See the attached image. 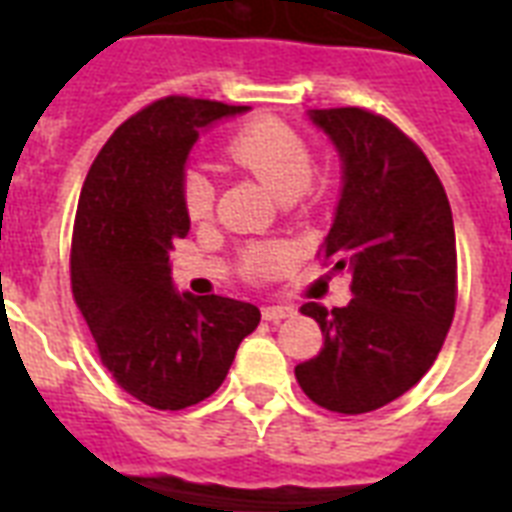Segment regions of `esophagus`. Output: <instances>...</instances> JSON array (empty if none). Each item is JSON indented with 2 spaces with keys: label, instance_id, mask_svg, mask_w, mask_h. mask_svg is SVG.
I'll list each match as a JSON object with an SVG mask.
<instances>
[{
  "label": "esophagus",
  "instance_id": "obj_1",
  "mask_svg": "<svg viewBox=\"0 0 512 512\" xmlns=\"http://www.w3.org/2000/svg\"><path fill=\"white\" fill-rule=\"evenodd\" d=\"M295 313H297V308H292V305H263V319L265 321L292 319Z\"/></svg>",
  "mask_w": 512,
  "mask_h": 512
}]
</instances>
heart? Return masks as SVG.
I'll list each match as a JSON object with an SVG mask.
<instances>
[{
    "label": "heart",
    "mask_w": 512,
    "mask_h": 512,
    "mask_svg": "<svg viewBox=\"0 0 512 512\" xmlns=\"http://www.w3.org/2000/svg\"><path fill=\"white\" fill-rule=\"evenodd\" d=\"M223 156L241 170L252 172L279 199H308L316 193L311 180L313 151L308 140L276 116H255L225 140ZM183 209L191 220L212 212L215 191L201 172L183 177ZM292 247L284 241H255L241 255V273L252 281H271L292 265Z\"/></svg>",
    "instance_id": "b5f03b06"
}]
</instances>
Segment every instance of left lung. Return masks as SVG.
Returning <instances> with one entry per match:
<instances>
[{
	"label": "left lung",
	"mask_w": 512,
	"mask_h": 512,
	"mask_svg": "<svg viewBox=\"0 0 512 512\" xmlns=\"http://www.w3.org/2000/svg\"><path fill=\"white\" fill-rule=\"evenodd\" d=\"M311 119L342 156V196L319 249L350 276L345 308L305 303L319 356L295 366L300 388L329 412L364 414L422 380L452 327L457 241L452 207L428 156L366 108H316Z\"/></svg>",
	"instance_id": "8db88e82"
}]
</instances>
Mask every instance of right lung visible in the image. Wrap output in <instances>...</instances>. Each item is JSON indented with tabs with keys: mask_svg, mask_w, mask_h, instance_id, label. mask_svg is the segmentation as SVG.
Masks as SVG:
<instances>
[{
	"mask_svg": "<svg viewBox=\"0 0 512 512\" xmlns=\"http://www.w3.org/2000/svg\"><path fill=\"white\" fill-rule=\"evenodd\" d=\"M247 106L170 98L108 138L82 185L71 236V292L116 385L154 409L212 396L260 311L231 297L177 295L170 249L185 239L183 164L201 127Z\"/></svg>",
	"mask_w": 512,
	"mask_h": 512,
	"instance_id": "add662e5",
	"label": "right lung"
}]
</instances>
